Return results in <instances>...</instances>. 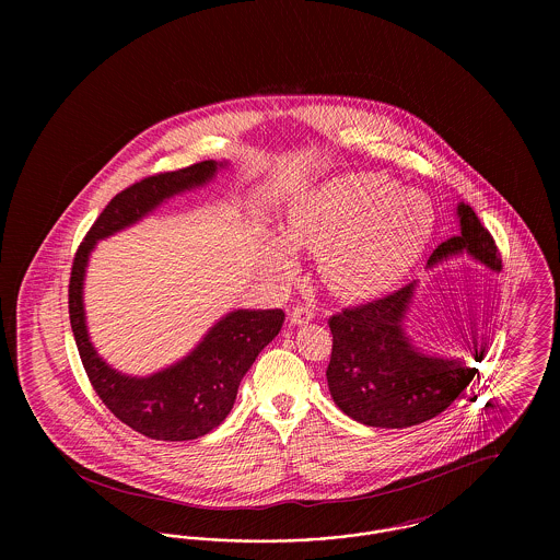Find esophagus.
Masks as SVG:
<instances>
[{
  "label": "esophagus",
  "mask_w": 560,
  "mask_h": 560,
  "mask_svg": "<svg viewBox=\"0 0 560 560\" xmlns=\"http://www.w3.org/2000/svg\"><path fill=\"white\" fill-rule=\"evenodd\" d=\"M313 317H315L313 311L306 308V306H293L290 311V323L292 325H306V323L313 320Z\"/></svg>",
  "instance_id": "obj_1"
}]
</instances>
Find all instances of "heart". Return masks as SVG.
Listing matches in <instances>:
<instances>
[{
  "mask_svg": "<svg viewBox=\"0 0 560 560\" xmlns=\"http://www.w3.org/2000/svg\"><path fill=\"white\" fill-rule=\"evenodd\" d=\"M434 210L416 190L382 178L342 176L302 195L285 215L283 241L265 252L277 279L295 270L292 247L319 256L323 283L340 298L365 300L390 290L427 249Z\"/></svg>",
  "mask_w": 560,
  "mask_h": 560,
  "instance_id": "heart-1",
  "label": "heart"
}]
</instances>
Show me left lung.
Instances as JSON below:
<instances>
[{
    "instance_id": "8db88e82",
    "label": "left lung",
    "mask_w": 560,
    "mask_h": 560,
    "mask_svg": "<svg viewBox=\"0 0 560 560\" xmlns=\"http://www.w3.org/2000/svg\"><path fill=\"white\" fill-rule=\"evenodd\" d=\"M459 235L443 241L428 258L427 268L468 256L491 272L502 270V258L475 210L457 203ZM413 281L399 292L370 304L347 308L329 319L334 336L327 365V386L348 418L375 428L422 424L445 411L479 373L475 361L487 342H477L459 329L462 347L453 354L424 352L407 334V313L418 292Z\"/></svg>"
}]
</instances>
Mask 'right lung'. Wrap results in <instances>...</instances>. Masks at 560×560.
Masks as SVG:
<instances>
[{"mask_svg":"<svg viewBox=\"0 0 560 560\" xmlns=\"http://www.w3.org/2000/svg\"><path fill=\"white\" fill-rule=\"evenodd\" d=\"M229 161H201L178 172L149 176L121 190L81 241L69 281V317L85 373L108 409L124 424L158 441H192L220 427L237 399L241 380L281 331L285 313L237 308L215 320L183 359L151 375L110 368L90 340L83 281L98 241L138 224L167 199L206 187Z\"/></svg>","mask_w":560,"mask_h":560,"instance_id":"add662e5","label":"right lung"}]
</instances>
